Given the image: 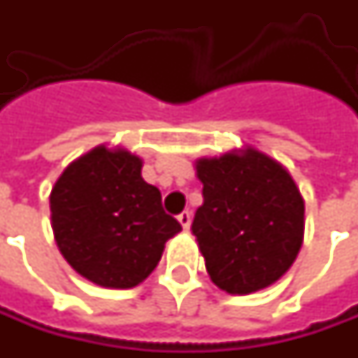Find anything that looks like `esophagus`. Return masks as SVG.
<instances>
[{
  "mask_svg": "<svg viewBox=\"0 0 358 358\" xmlns=\"http://www.w3.org/2000/svg\"><path fill=\"white\" fill-rule=\"evenodd\" d=\"M177 221L181 223V227L185 229V231H189V227H191V213H189V211H183V213L177 217Z\"/></svg>",
  "mask_w": 358,
  "mask_h": 358,
  "instance_id": "obj_1",
  "label": "esophagus"
}]
</instances>
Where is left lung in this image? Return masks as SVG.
<instances>
[{"label": "left lung", "mask_w": 358, "mask_h": 358, "mask_svg": "<svg viewBox=\"0 0 358 358\" xmlns=\"http://www.w3.org/2000/svg\"><path fill=\"white\" fill-rule=\"evenodd\" d=\"M195 169L203 205L191 229L211 281L229 295L279 281L305 237V201L291 173L255 147L201 157Z\"/></svg>", "instance_id": "8db88e82"}]
</instances>
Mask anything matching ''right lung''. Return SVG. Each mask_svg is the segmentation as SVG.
<instances>
[{"label":"right lung","instance_id":"add662e5","mask_svg":"<svg viewBox=\"0 0 358 358\" xmlns=\"http://www.w3.org/2000/svg\"><path fill=\"white\" fill-rule=\"evenodd\" d=\"M143 159L97 145L71 161L49 195L63 259L105 289H131L157 267L181 225L163 211L161 191L141 177Z\"/></svg>","mask_w":358,"mask_h":358}]
</instances>
